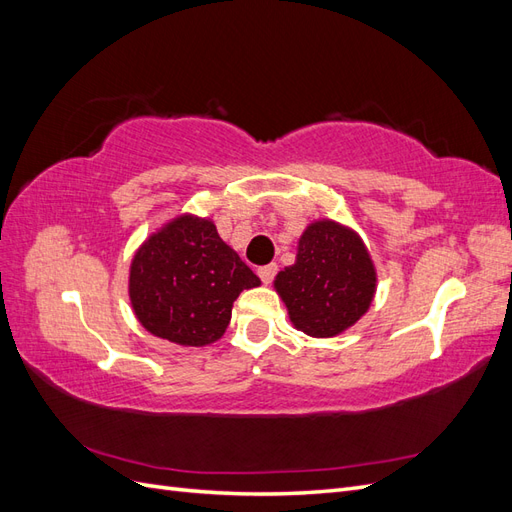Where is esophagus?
Returning <instances> with one entry per match:
<instances>
[{"label":"esophagus","mask_w":512,"mask_h":512,"mask_svg":"<svg viewBox=\"0 0 512 512\" xmlns=\"http://www.w3.org/2000/svg\"><path fill=\"white\" fill-rule=\"evenodd\" d=\"M277 273L275 265H265V267H258V277L262 280V284H271V280Z\"/></svg>","instance_id":"34e87169"}]
</instances>
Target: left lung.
I'll return each instance as SVG.
<instances>
[{"instance_id":"left-lung-1","label":"left lung","mask_w":512,"mask_h":512,"mask_svg":"<svg viewBox=\"0 0 512 512\" xmlns=\"http://www.w3.org/2000/svg\"><path fill=\"white\" fill-rule=\"evenodd\" d=\"M292 327L309 337H337L359 322L376 297L378 271L354 228L322 218L309 222L294 265L273 280Z\"/></svg>"}]
</instances>
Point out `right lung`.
Masks as SVG:
<instances>
[{"instance_id": "1", "label": "right lung", "mask_w": 512, "mask_h": 512, "mask_svg": "<svg viewBox=\"0 0 512 512\" xmlns=\"http://www.w3.org/2000/svg\"><path fill=\"white\" fill-rule=\"evenodd\" d=\"M256 286L260 280L222 241L213 220L188 211L138 245L128 273L130 305L143 329L192 348L218 342L232 303Z\"/></svg>"}]
</instances>
